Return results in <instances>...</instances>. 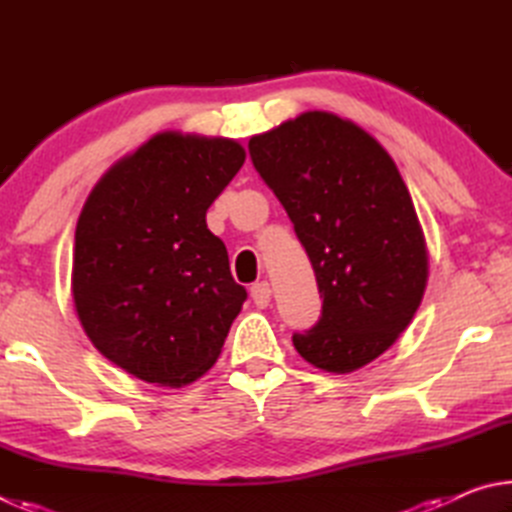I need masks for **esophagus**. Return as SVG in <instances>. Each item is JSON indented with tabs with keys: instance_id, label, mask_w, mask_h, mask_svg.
Here are the masks:
<instances>
[{
	"instance_id": "34e87169",
	"label": "esophagus",
	"mask_w": 512,
	"mask_h": 512,
	"mask_svg": "<svg viewBox=\"0 0 512 512\" xmlns=\"http://www.w3.org/2000/svg\"><path fill=\"white\" fill-rule=\"evenodd\" d=\"M250 298L257 307H268V302H271V284L268 282H257L250 287Z\"/></svg>"
}]
</instances>
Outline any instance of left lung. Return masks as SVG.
Masks as SVG:
<instances>
[{
    "label": "left lung",
    "instance_id": "left-lung-1",
    "mask_svg": "<svg viewBox=\"0 0 512 512\" xmlns=\"http://www.w3.org/2000/svg\"><path fill=\"white\" fill-rule=\"evenodd\" d=\"M250 160L287 210L314 266L323 311L293 334L311 366L352 372L391 348L420 307L424 235L391 155L332 112L250 137Z\"/></svg>",
    "mask_w": 512,
    "mask_h": 512
}]
</instances>
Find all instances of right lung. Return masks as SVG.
<instances>
[{"mask_svg": "<svg viewBox=\"0 0 512 512\" xmlns=\"http://www.w3.org/2000/svg\"><path fill=\"white\" fill-rule=\"evenodd\" d=\"M246 160L225 137L160 133L119 160L76 223L72 293L103 357L183 386L219 359L246 289L205 214Z\"/></svg>", "mask_w": 512, "mask_h": 512, "instance_id": "obj_1", "label": "right lung"}]
</instances>
